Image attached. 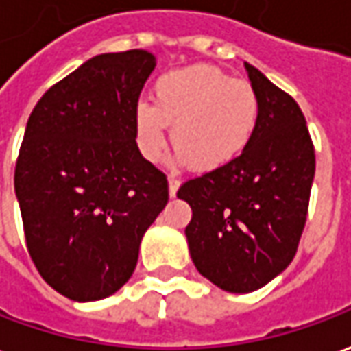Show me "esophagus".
<instances>
[{
  "label": "esophagus",
  "instance_id": "obj_1",
  "mask_svg": "<svg viewBox=\"0 0 351 351\" xmlns=\"http://www.w3.org/2000/svg\"><path fill=\"white\" fill-rule=\"evenodd\" d=\"M178 188H180V182L171 176V178H169V195H171V197H175L176 192H178Z\"/></svg>",
  "mask_w": 351,
  "mask_h": 351
}]
</instances>
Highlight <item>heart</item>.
Returning <instances> with one entry per match:
<instances>
[{
    "instance_id": "b5f03b06",
    "label": "heart",
    "mask_w": 351,
    "mask_h": 351,
    "mask_svg": "<svg viewBox=\"0 0 351 351\" xmlns=\"http://www.w3.org/2000/svg\"><path fill=\"white\" fill-rule=\"evenodd\" d=\"M134 136L144 158L156 163L167 146L197 173H215L243 156L261 123V99L249 83L234 82L217 66L171 70L154 83V102L138 100Z\"/></svg>"
}]
</instances>
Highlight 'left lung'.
Here are the masks:
<instances>
[{
  "label": "left lung",
  "instance_id": "8db88e82",
  "mask_svg": "<svg viewBox=\"0 0 351 351\" xmlns=\"http://www.w3.org/2000/svg\"><path fill=\"white\" fill-rule=\"evenodd\" d=\"M261 99V123L232 165L188 180V249L203 278L228 293H251L293 262L302 235L315 154L302 110L245 62Z\"/></svg>",
  "mask_w": 351,
  "mask_h": 351
}]
</instances>
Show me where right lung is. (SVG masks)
<instances>
[{
    "label": "right lung",
    "instance_id": "1",
    "mask_svg": "<svg viewBox=\"0 0 351 351\" xmlns=\"http://www.w3.org/2000/svg\"><path fill=\"white\" fill-rule=\"evenodd\" d=\"M156 56L133 49L83 62L34 108L14 169L26 245L41 278L70 300L117 293L169 201L142 158L133 114Z\"/></svg>",
    "mask_w": 351,
    "mask_h": 351
}]
</instances>
